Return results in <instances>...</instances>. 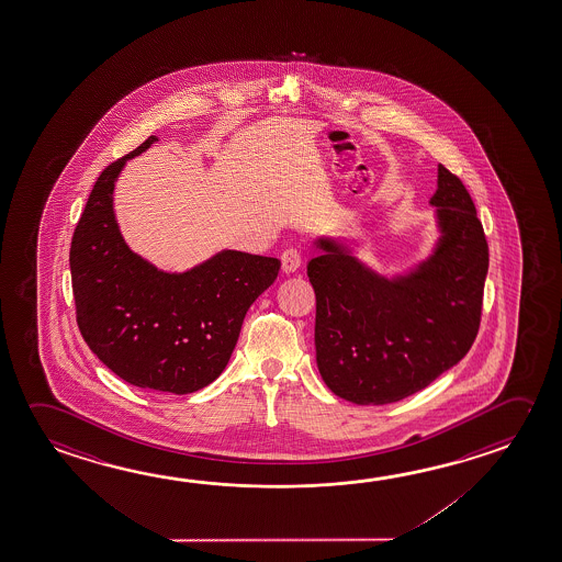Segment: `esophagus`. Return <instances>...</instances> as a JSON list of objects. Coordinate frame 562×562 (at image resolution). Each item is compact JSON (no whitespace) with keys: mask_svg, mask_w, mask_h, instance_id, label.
Returning a JSON list of instances; mask_svg holds the SVG:
<instances>
[{"mask_svg":"<svg viewBox=\"0 0 562 562\" xmlns=\"http://www.w3.org/2000/svg\"><path fill=\"white\" fill-rule=\"evenodd\" d=\"M280 260H282V270H284L285 274H292L302 265V252H300V249H295V247H290V249H285L282 252Z\"/></svg>","mask_w":562,"mask_h":562,"instance_id":"1","label":"esophagus"}]
</instances>
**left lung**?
Returning a JSON list of instances; mask_svg holds the SVG:
<instances>
[{
    "instance_id": "obj_1",
    "label": "left lung",
    "mask_w": 562,
    "mask_h": 562,
    "mask_svg": "<svg viewBox=\"0 0 562 562\" xmlns=\"http://www.w3.org/2000/svg\"><path fill=\"white\" fill-rule=\"evenodd\" d=\"M439 239L405 274H378L350 247L322 237L307 262L315 290V355L335 396L400 402L452 369L476 339L487 243L469 190L439 165L432 193Z\"/></svg>"
}]
</instances>
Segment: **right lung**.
<instances>
[{"instance_id": "right-lung-1", "label": "right lung", "mask_w": 562, "mask_h": 562, "mask_svg": "<svg viewBox=\"0 0 562 562\" xmlns=\"http://www.w3.org/2000/svg\"><path fill=\"white\" fill-rule=\"evenodd\" d=\"M103 170L70 245L76 322L103 364L133 386L192 394L222 374L250 305L278 277L280 260L222 250L186 272H165L121 237L113 188L127 160Z\"/></svg>"}]
</instances>
